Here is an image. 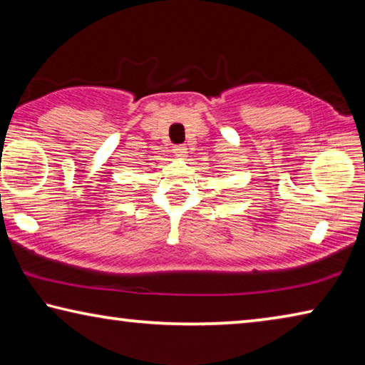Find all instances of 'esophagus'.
<instances>
[{"label":"esophagus","instance_id":"1","mask_svg":"<svg viewBox=\"0 0 365 365\" xmlns=\"http://www.w3.org/2000/svg\"><path fill=\"white\" fill-rule=\"evenodd\" d=\"M174 153L177 156H185V153H187V146L185 145H175L174 146Z\"/></svg>","mask_w":365,"mask_h":365}]
</instances>
